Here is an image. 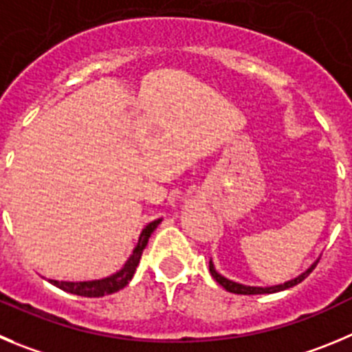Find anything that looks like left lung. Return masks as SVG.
Segmentation results:
<instances>
[{"mask_svg": "<svg viewBox=\"0 0 352 352\" xmlns=\"http://www.w3.org/2000/svg\"><path fill=\"white\" fill-rule=\"evenodd\" d=\"M318 262H320V258H318V261L314 262V264L311 265L307 271H304L302 274H298L297 278H294V280L285 281V283H281V285H272V287H250V285H241V283H236V281H232V280H228V278H226V276H222L221 272H217V269H215V265H213L212 258H210V272H212L213 280H215L219 285H222V287H224L228 292H231V294L262 295V294H276V292H283V290H287V288L295 287V285H298L300 281H304L305 278H307V276L313 272V269L316 267Z\"/></svg>", "mask_w": 352, "mask_h": 352, "instance_id": "obj_1", "label": "left lung"}]
</instances>
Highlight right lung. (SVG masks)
<instances>
[{
    "instance_id": "add662e5",
    "label": "right lung",
    "mask_w": 352,
    "mask_h": 352,
    "mask_svg": "<svg viewBox=\"0 0 352 352\" xmlns=\"http://www.w3.org/2000/svg\"><path fill=\"white\" fill-rule=\"evenodd\" d=\"M161 224V219L149 222L146 228L142 229L139 236V241L137 246L133 248L131 255L128 257V261L124 262L123 267L120 269L114 274L107 276V278H102V280H91V281H57V280H48L54 287L60 288V290L69 292V294L81 295V297H104V295L114 294V292H120L121 288L126 287L131 281L133 274H135V269L139 265L140 257H142L144 248L147 246L151 234L154 232V229Z\"/></svg>"
}]
</instances>
